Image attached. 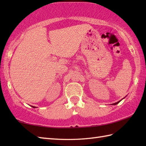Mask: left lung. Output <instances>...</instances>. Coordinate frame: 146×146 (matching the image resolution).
Returning <instances> with one entry per match:
<instances>
[{"label":"left lung","mask_w":146,"mask_h":146,"mask_svg":"<svg viewBox=\"0 0 146 146\" xmlns=\"http://www.w3.org/2000/svg\"><path fill=\"white\" fill-rule=\"evenodd\" d=\"M121 100H120V101H119V102H116V103H114V104H111V105H117V104H119V102H120Z\"/></svg>","instance_id":"left-lung-1"}]
</instances>
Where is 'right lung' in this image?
Masks as SVG:
<instances>
[{
  "instance_id": "add662e5",
  "label": "right lung",
  "mask_w": 146,
  "mask_h": 146,
  "mask_svg": "<svg viewBox=\"0 0 146 146\" xmlns=\"http://www.w3.org/2000/svg\"><path fill=\"white\" fill-rule=\"evenodd\" d=\"M32 107H33V108H36V107H34V106H31Z\"/></svg>"
}]
</instances>
